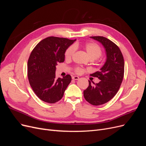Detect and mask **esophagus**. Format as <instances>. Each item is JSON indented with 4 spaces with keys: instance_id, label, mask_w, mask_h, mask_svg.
Returning <instances> with one entry per match:
<instances>
[{
    "instance_id": "1",
    "label": "esophagus",
    "mask_w": 146,
    "mask_h": 146,
    "mask_svg": "<svg viewBox=\"0 0 146 146\" xmlns=\"http://www.w3.org/2000/svg\"><path fill=\"white\" fill-rule=\"evenodd\" d=\"M72 78L73 80H77L79 79V77H78V76H73Z\"/></svg>"
}]
</instances>
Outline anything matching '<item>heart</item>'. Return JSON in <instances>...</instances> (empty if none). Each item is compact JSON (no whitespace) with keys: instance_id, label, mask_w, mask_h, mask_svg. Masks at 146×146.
I'll return each instance as SVG.
<instances>
[{"instance_id":"obj_1","label":"heart","mask_w":146,"mask_h":146,"mask_svg":"<svg viewBox=\"0 0 146 146\" xmlns=\"http://www.w3.org/2000/svg\"><path fill=\"white\" fill-rule=\"evenodd\" d=\"M85 49L91 60H95L99 58L102 54V50L101 47L94 42H88L85 45ZM75 51H76V46H70L66 49L64 56L66 59H70L73 56ZM74 70L77 74H80L82 72L83 70L80 67H76Z\"/></svg>"}]
</instances>
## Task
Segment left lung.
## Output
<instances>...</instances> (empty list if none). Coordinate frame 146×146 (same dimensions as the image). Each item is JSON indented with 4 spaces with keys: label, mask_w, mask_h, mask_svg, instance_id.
Returning a JSON list of instances; mask_svg holds the SVG:
<instances>
[{
    "label": "left lung",
    "mask_w": 146,
    "mask_h": 146,
    "mask_svg": "<svg viewBox=\"0 0 146 146\" xmlns=\"http://www.w3.org/2000/svg\"><path fill=\"white\" fill-rule=\"evenodd\" d=\"M104 46L107 53V61L99 71L91 74L100 81L89 86L84 90L85 100L92 105L98 106L108 102L116 94L122 83L124 74V60L119 47L104 36H91Z\"/></svg>",
    "instance_id": "1"
}]
</instances>
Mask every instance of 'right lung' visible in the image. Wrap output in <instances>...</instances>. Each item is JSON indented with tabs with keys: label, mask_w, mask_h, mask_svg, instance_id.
I'll return each mask as SVG.
<instances>
[{
	"label": "right lung",
	"mask_w": 146,
	"mask_h": 146,
	"mask_svg": "<svg viewBox=\"0 0 146 146\" xmlns=\"http://www.w3.org/2000/svg\"><path fill=\"white\" fill-rule=\"evenodd\" d=\"M76 39L49 36L35 47L27 63L29 83L39 99L55 104L63 98L72 78L68 74L62 78L55 77L56 66L64 61V53Z\"/></svg>",
	"instance_id": "1"
}]
</instances>
